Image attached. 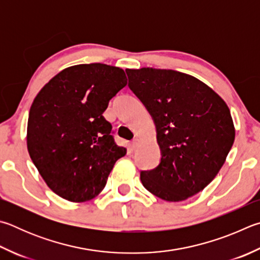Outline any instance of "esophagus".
Returning a JSON list of instances; mask_svg holds the SVG:
<instances>
[{
    "mask_svg": "<svg viewBox=\"0 0 260 260\" xmlns=\"http://www.w3.org/2000/svg\"><path fill=\"white\" fill-rule=\"evenodd\" d=\"M139 143H140V140L139 139H134L133 141H132V148L136 149L139 146Z\"/></svg>",
    "mask_w": 260,
    "mask_h": 260,
    "instance_id": "34e87169",
    "label": "esophagus"
}]
</instances>
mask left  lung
Returning a JSON list of instances; mask_svg holds the SVG:
<instances>
[{
    "instance_id": "1",
    "label": "left lung",
    "mask_w": 260,
    "mask_h": 260,
    "mask_svg": "<svg viewBox=\"0 0 260 260\" xmlns=\"http://www.w3.org/2000/svg\"><path fill=\"white\" fill-rule=\"evenodd\" d=\"M128 86L152 117L161 159L141 182L160 199L177 202L216 177L235 129L228 105L196 77L169 69H126Z\"/></svg>"
}]
</instances>
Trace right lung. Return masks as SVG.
<instances>
[{
	"label": "right lung",
	"mask_w": 260,
	"mask_h": 260,
	"mask_svg": "<svg viewBox=\"0 0 260 260\" xmlns=\"http://www.w3.org/2000/svg\"><path fill=\"white\" fill-rule=\"evenodd\" d=\"M126 84L118 67L77 64L55 75L36 95L28 117V152L59 197L73 202L95 198L126 154L102 116Z\"/></svg>",
	"instance_id": "1"
}]
</instances>
